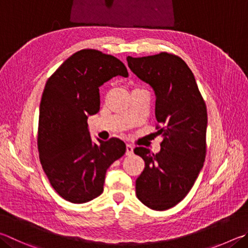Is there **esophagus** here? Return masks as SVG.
Listing matches in <instances>:
<instances>
[{"mask_svg":"<svg viewBox=\"0 0 248 248\" xmlns=\"http://www.w3.org/2000/svg\"><path fill=\"white\" fill-rule=\"evenodd\" d=\"M132 154H133V146L130 145V144H127V145H125V155L130 156Z\"/></svg>","mask_w":248,"mask_h":248,"instance_id":"obj_1","label":"esophagus"}]
</instances>
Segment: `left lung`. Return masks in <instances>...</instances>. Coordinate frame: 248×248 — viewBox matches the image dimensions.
Instances as JSON below:
<instances>
[{"instance_id":"left-lung-1","label":"left lung","mask_w":248,"mask_h":248,"mask_svg":"<svg viewBox=\"0 0 248 248\" xmlns=\"http://www.w3.org/2000/svg\"><path fill=\"white\" fill-rule=\"evenodd\" d=\"M132 73L150 84L156 96L155 116L161 128L160 151L134 153L145 161L136 181L138 199L148 208L166 210L181 202L194 186L206 156L207 109L194 75L181 58L168 53L127 57Z\"/></svg>"}]
</instances>
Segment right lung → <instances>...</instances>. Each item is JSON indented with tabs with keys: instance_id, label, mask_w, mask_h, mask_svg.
<instances>
[{
	"instance_id": "obj_1",
	"label": "right lung",
	"mask_w": 248,
	"mask_h": 248,
	"mask_svg": "<svg viewBox=\"0 0 248 248\" xmlns=\"http://www.w3.org/2000/svg\"><path fill=\"white\" fill-rule=\"evenodd\" d=\"M116 76L128 77L118 58L81 49L46 81L40 104L38 150L51 186L60 196L83 204L104 190L106 171L125 153L119 139L92 141L88 117L100 110V87Z\"/></svg>"
}]
</instances>
